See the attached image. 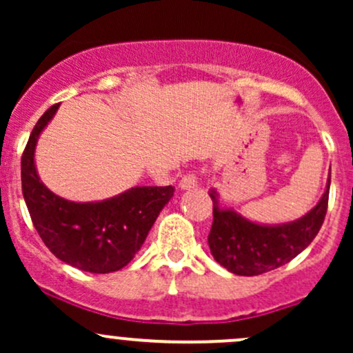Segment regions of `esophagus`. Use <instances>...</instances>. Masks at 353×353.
<instances>
[{"label":"esophagus","mask_w":353,"mask_h":353,"mask_svg":"<svg viewBox=\"0 0 353 353\" xmlns=\"http://www.w3.org/2000/svg\"><path fill=\"white\" fill-rule=\"evenodd\" d=\"M197 185V176L194 172H188L182 176V179L179 182L181 189H192Z\"/></svg>","instance_id":"1"}]
</instances>
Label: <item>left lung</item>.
I'll return each instance as SVG.
<instances>
[{
  "label": "left lung",
  "mask_w": 353,
  "mask_h": 353,
  "mask_svg": "<svg viewBox=\"0 0 353 353\" xmlns=\"http://www.w3.org/2000/svg\"><path fill=\"white\" fill-rule=\"evenodd\" d=\"M329 189L330 176L315 208L297 221L277 225L257 224L234 209H222L217 190L210 189L209 196L214 204V221L208 237L210 254L229 272L247 277L287 264L319 234L329 205Z\"/></svg>",
  "instance_id": "left-lung-1"
}]
</instances>
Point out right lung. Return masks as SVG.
Instances as JSON below:
<instances>
[{"label":"right lung","instance_id":"add662e5","mask_svg":"<svg viewBox=\"0 0 353 353\" xmlns=\"http://www.w3.org/2000/svg\"><path fill=\"white\" fill-rule=\"evenodd\" d=\"M59 104L39 117L21 157L23 196L39 237L59 261L79 270L109 274L123 269L144 244L172 185H136L104 201L72 202L56 196L39 179L34 149Z\"/></svg>","mask_w":353,"mask_h":353}]
</instances>
